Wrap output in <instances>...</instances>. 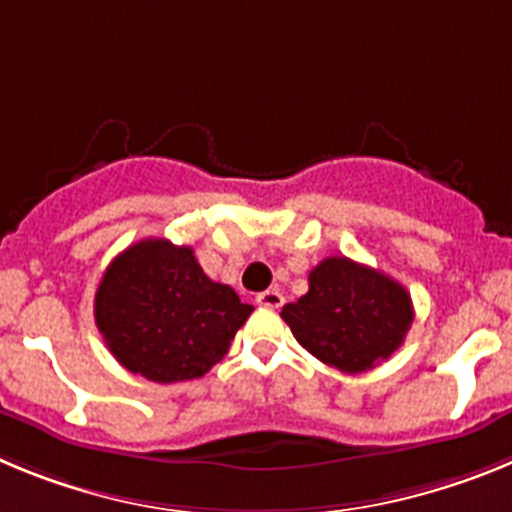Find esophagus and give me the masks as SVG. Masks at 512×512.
<instances>
[{
    "label": "esophagus",
    "mask_w": 512,
    "mask_h": 512,
    "mask_svg": "<svg viewBox=\"0 0 512 512\" xmlns=\"http://www.w3.org/2000/svg\"><path fill=\"white\" fill-rule=\"evenodd\" d=\"M256 302H259L261 307H271V310H277V307L284 305V297L279 289H266V292H261V295L256 297Z\"/></svg>",
    "instance_id": "1"
}]
</instances>
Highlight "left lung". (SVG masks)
<instances>
[{
  "mask_svg": "<svg viewBox=\"0 0 512 512\" xmlns=\"http://www.w3.org/2000/svg\"><path fill=\"white\" fill-rule=\"evenodd\" d=\"M307 282V295L284 305L282 318L315 359L361 374L402 346L413 300L400 282L346 256L320 261Z\"/></svg>",
  "mask_w": 512,
  "mask_h": 512,
  "instance_id": "left-lung-1",
  "label": "left lung"
}]
</instances>
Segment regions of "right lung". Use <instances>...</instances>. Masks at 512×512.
I'll return each mask as SVG.
<instances>
[{"label": "right lung", "instance_id": "right-lung-1", "mask_svg": "<svg viewBox=\"0 0 512 512\" xmlns=\"http://www.w3.org/2000/svg\"><path fill=\"white\" fill-rule=\"evenodd\" d=\"M251 312L233 287L207 277L192 248L166 238L125 248L94 295V320L110 354L158 384L210 372Z\"/></svg>", "mask_w": 512, "mask_h": 512}]
</instances>
